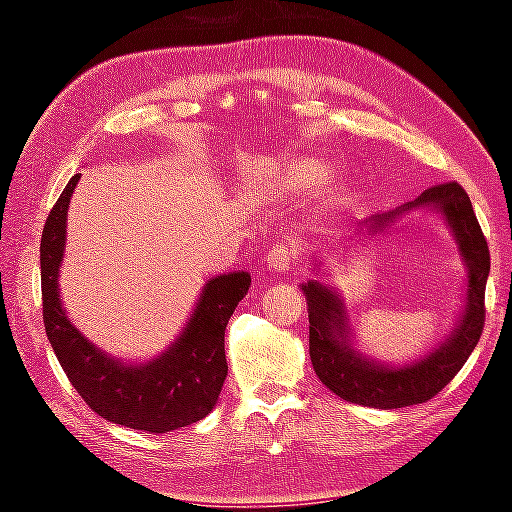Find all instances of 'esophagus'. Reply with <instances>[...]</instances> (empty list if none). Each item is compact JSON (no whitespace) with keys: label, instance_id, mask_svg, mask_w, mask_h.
<instances>
[{"label":"esophagus","instance_id":"34e87169","mask_svg":"<svg viewBox=\"0 0 512 512\" xmlns=\"http://www.w3.org/2000/svg\"><path fill=\"white\" fill-rule=\"evenodd\" d=\"M293 262H296V250H293L291 246H273L266 250L264 264L268 271L287 273Z\"/></svg>","mask_w":512,"mask_h":512}]
</instances>
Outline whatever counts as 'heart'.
Wrapping results in <instances>:
<instances>
[{
	"mask_svg": "<svg viewBox=\"0 0 512 512\" xmlns=\"http://www.w3.org/2000/svg\"><path fill=\"white\" fill-rule=\"evenodd\" d=\"M334 178V164L320 158H300L282 169L264 171L257 178V194H309Z\"/></svg>",
	"mask_w": 512,
	"mask_h": 512,
	"instance_id": "1",
	"label": "heart"
}]
</instances>
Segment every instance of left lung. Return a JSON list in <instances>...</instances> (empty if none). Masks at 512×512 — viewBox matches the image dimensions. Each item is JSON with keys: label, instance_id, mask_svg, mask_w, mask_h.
Masks as SVG:
<instances>
[{"label": "left lung", "instance_id": "obj_1", "mask_svg": "<svg viewBox=\"0 0 512 512\" xmlns=\"http://www.w3.org/2000/svg\"><path fill=\"white\" fill-rule=\"evenodd\" d=\"M431 210L440 214L456 239L458 255L465 266V302L452 334L431 348L420 359L404 366L366 357L354 345L348 307L339 291L320 280L300 284L309 311V357L318 379L343 400L372 406V409H402L422 404L454 379L481 339L485 323V282L490 273V253L481 225L476 221L470 196L458 183H445L424 189L415 201L391 212L372 214L357 225L368 235H379L397 225L411 212ZM320 262L314 271L318 273Z\"/></svg>", "mask_w": 512, "mask_h": 512}]
</instances>
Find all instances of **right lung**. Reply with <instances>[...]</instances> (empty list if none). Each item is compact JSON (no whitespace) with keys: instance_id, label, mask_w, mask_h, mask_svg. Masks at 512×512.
Returning <instances> with one entry per match:
<instances>
[{"instance_id":"right-lung-1","label":"right lung","mask_w":512,"mask_h":512,"mask_svg":"<svg viewBox=\"0 0 512 512\" xmlns=\"http://www.w3.org/2000/svg\"><path fill=\"white\" fill-rule=\"evenodd\" d=\"M81 173L51 207L40 241L42 318L47 339L67 379L94 413L115 424L167 433L203 420L219 400L228 375L225 325L250 287V273L210 277L178 339L149 361L126 363L97 348L69 320L60 300V266L67 241V210Z\"/></svg>"}]
</instances>
